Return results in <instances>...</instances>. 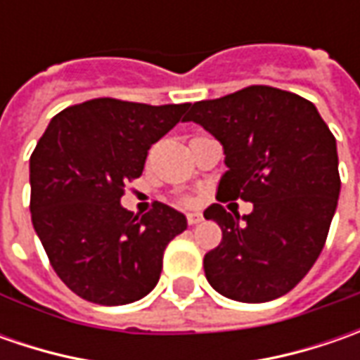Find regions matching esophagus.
Segmentation results:
<instances>
[{"label":"esophagus","instance_id":"1","mask_svg":"<svg viewBox=\"0 0 360 360\" xmlns=\"http://www.w3.org/2000/svg\"><path fill=\"white\" fill-rule=\"evenodd\" d=\"M186 220H188V224H190V226H194V224H200L202 214H198V212H190V214L186 216Z\"/></svg>","mask_w":360,"mask_h":360}]
</instances>
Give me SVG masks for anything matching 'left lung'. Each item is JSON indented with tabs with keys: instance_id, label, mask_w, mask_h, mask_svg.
I'll use <instances>...</instances> for the list:
<instances>
[{
	"instance_id": "obj_1",
	"label": "left lung",
	"mask_w": 360,
	"mask_h": 360,
	"mask_svg": "<svg viewBox=\"0 0 360 360\" xmlns=\"http://www.w3.org/2000/svg\"><path fill=\"white\" fill-rule=\"evenodd\" d=\"M196 122L224 148L218 196L252 202L250 214L220 204L204 210L222 242L204 256V272L222 297L269 302L292 290L326 242L340 192L337 140L312 102L292 91L248 86L202 100Z\"/></svg>"
}]
</instances>
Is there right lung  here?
<instances>
[{
    "instance_id": "right-lung-1",
    "label": "right lung",
    "mask_w": 360,
    "mask_h": 360,
    "mask_svg": "<svg viewBox=\"0 0 360 360\" xmlns=\"http://www.w3.org/2000/svg\"><path fill=\"white\" fill-rule=\"evenodd\" d=\"M186 110L96 98L53 116L39 138L30 158L32 222L49 264L77 297L118 307L158 284L164 250L186 230V216L156 202L140 218L120 198Z\"/></svg>"
}]
</instances>
